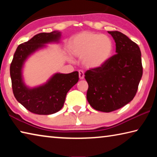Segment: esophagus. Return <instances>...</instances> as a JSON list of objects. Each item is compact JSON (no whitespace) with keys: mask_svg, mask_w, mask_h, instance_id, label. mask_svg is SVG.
<instances>
[{"mask_svg":"<svg viewBox=\"0 0 157 157\" xmlns=\"http://www.w3.org/2000/svg\"><path fill=\"white\" fill-rule=\"evenodd\" d=\"M79 79H84V71H81V70H79Z\"/></svg>","mask_w":157,"mask_h":157,"instance_id":"obj_1","label":"esophagus"}]
</instances>
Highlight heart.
<instances>
[{
    "mask_svg": "<svg viewBox=\"0 0 157 157\" xmlns=\"http://www.w3.org/2000/svg\"><path fill=\"white\" fill-rule=\"evenodd\" d=\"M113 46V41L107 35L83 32L71 39L69 48L74 56L82 57L86 67L97 68L110 59Z\"/></svg>",
    "mask_w": 157,
    "mask_h": 157,
    "instance_id": "b5f03b06",
    "label": "heart"
}]
</instances>
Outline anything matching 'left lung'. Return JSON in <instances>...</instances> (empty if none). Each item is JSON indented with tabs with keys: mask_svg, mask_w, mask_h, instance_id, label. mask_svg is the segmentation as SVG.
<instances>
[{
	"mask_svg": "<svg viewBox=\"0 0 157 157\" xmlns=\"http://www.w3.org/2000/svg\"><path fill=\"white\" fill-rule=\"evenodd\" d=\"M116 42V54L101 67L84 73L89 84L86 98L95 110L111 112L132 101L143 75L138 45L118 31H109Z\"/></svg>",
	"mask_w": 157,
	"mask_h": 157,
	"instance_id": "8db88e82",
	"label": "left lung"
}]
</instances>
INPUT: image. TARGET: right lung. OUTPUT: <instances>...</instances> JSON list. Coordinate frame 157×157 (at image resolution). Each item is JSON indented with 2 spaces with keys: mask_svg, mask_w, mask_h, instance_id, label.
<instances>
[{
  "mask_svg": "<svg viewBox=\"0 0 157 157\" xmlns=\"http://www.w3.org/2000/svg\"><path fill=\"white\" fill-rule=\"evenodd\" d=\"M57 32L36 34L30 40L17 47L10 65L13 94L26 109L39 115H49L59 111L64 104L68 91L79 80V73H56L42 86L29 89L22 79V68L29 55L45 46V44L59 40Z\"/></svg>",
  "mask_w": 157,
  "mask_h": 157,
  "instance_id": "obj_1",
  "label": "right lung"
}]
</instances>
